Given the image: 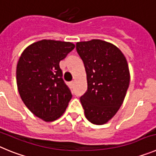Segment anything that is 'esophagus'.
<instances>
[{"label": "esophagus", "mask_w": 156, "mask_h": 156, "mask_svg": "<svg viewBox=\"0 0 156 156\" xmlns=\"http://www.w3.org/2000/svg\"><path fill=\"white\" fill-rule=\"evenodd\" d=\"M74 83H75V82H74V81H72V82H70V85H71V86H73Z\"/></svg>", "instance_id": "1"}]
</instances>
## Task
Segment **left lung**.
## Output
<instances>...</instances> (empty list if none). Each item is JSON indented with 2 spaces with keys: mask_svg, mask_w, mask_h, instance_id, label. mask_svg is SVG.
Masks as SVG:
<instances>
[{
  "mask_svg": "<svg viewBox=\"0 0 156 156\" xmlns=\"http://www.w3.org/2000/svg\"><path fill=\"white\" fill-rule=\"evenodd\" d=\"M76 51L83 62L87 90L80 100L87 119L102 125L122 105L129 84L127 62L119 48L101 40L76 43Z\"/></svg>",
  "mask_w": 156,
  "mask_h": 156,
  "instance_id": "1",
  "label": "left lung"
}]
</instances>
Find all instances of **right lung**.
I'll use <instances>...</instances> for the list:
<instances>
[{
  "instance_id": "1",
  "label": "right lung",
  "mask_w": 156,
  "mask_h": 156,
  "mask_svg": "<svg viewBox=\"0 0 156 156\" xmlns=\"http://www.w3.org/2000/svg\"><path fill=\"white\" fill-rule=\"evenodd\" d=\"M74 48L70 42L42 40L27 47L19 59L16 82L20 97L31 112L46 122L58 119L72 98L59 62Z\"/></svg>"
}]
</instances>
